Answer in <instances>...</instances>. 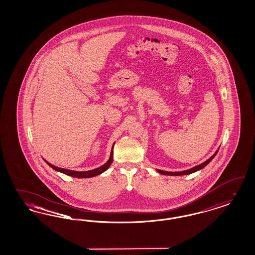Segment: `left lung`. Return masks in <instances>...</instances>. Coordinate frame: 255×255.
I'll return each mask as SVG.
<instances>
[{
  "mask_svg": "<svg viewBox=\"0 0 255 255\" xmlns=\"http://www.w3.org/2000/svg\"><path fill=\"white\" fill-rule=\"evenodd\" d=\"M218 153V150L215 152V154L212 156V157H210V158H208L206 161L205 162H203V163H201L200 165H197V166H195L193 168H191V169L189 170H185V171H182V172H167V171H163V170H159L158 169V173H160V174H162V175H168V176H182V175H187V174H191V173H194L196 171H198V170H201L202 168H204L205 166H206L211 160H212V158H214L215 156H216V154Z\"/></svg>",
  "mask_w": 255,
  "mask_h": 255,
  "instance_id": "8db88e82",
  "label": "left lung"
}]
</instances>
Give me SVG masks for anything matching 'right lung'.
<instances>
[{"instance_id": "right-lung-1", "label": "right lung", "mask_w": 255, "mask_h": 255, "mask_svg": "<svg viewBox=\"0 0 255 255\" xmlns=\"http://www.w3.org/2000/svg\"><path fill=\"white\" fill-rule=\"evenodd\" d=\"M113 150H114V146H113L112 151H111L109 160H108L105 164H103L102 166L98 167L97 169L90 170V171L78 172V171H73V170L64 169V168H59V167H57V166H54V165L50 164L48 161H46V162L49 164L51 168H53V169L56 170V171H59L61 173L66 174V175H68V176H72V177H74V178H92V177H95V176H97V175L103 173L104 171H106V170L109 168L110 165H111L112 162H113Z\"/></svg>"}]
</instances>
